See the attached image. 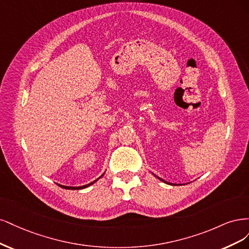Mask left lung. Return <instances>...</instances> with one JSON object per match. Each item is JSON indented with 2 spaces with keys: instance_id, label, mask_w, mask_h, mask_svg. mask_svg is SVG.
I'll return each mask as SVG.
<instances>
[{
  "instance_id": "1",
  "label": "left lung",
  "mask_w": 249,
  "mask_h": 249,
  "mask_svg": "<svg viewBox=\"0 0 249 249\" xmlns=\"http://www.w3.org/2000/svg\"><path fill=\"white\" fill-rule=\"evenodd\" d=\"M154 175V174H153ZM155 176V175H154ZM155 177L157 178V179H159L160 181H162V182H164L165 184H168V185H175V184H173V183H170V182H167V181H165V180H163V179H161V178H159V177H157V176H155Z\"/></svg>"
}]
</instances>
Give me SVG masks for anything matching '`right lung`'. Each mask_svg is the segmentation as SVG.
<instances>
[{
    "instance_id": "right-lung-1",
    "label": "right lung",
    "mask_w": 249,
    "mask_h": 249,
    "mask_svg": "<svg viewBox=\"0 0 249 249\" xmlns=\"http://www.w3.org/2000/svg\"><path fill=\"white\" fill-rule=\"evenodd\" d=\"M104 175V173L100 176L99 178H97L96 180H94L93 182H91V183H89V184H86V185H83V186H77V187H72V186H65V185H60L59 184V186L60 187H62V188H65V189H70V190H78V189H84V188H87V187H89V186H91L92 184H94L96 181H98L100 178H102V176Z\"/></svg>"
}]
</instances>
